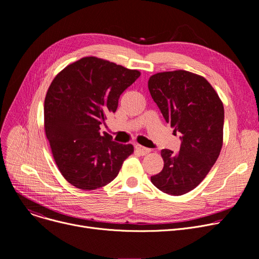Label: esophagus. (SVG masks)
Segmentation results:
<instances>
[{
  "instance_id": "1",
  "label": "esophagus",
  "mask_w": 259,
  "mask_h": 259,
  "mask_svg": "<svg viewBox=\"0 0 259 259\" xmlns=\"http://www.w3.org/2000/svg\"><path fill=\"white\" fill-rule=\"evenodd\" d=\"M135 151H137L141 155H146V154H148L149 152H150L151 150H150V149H148V148H145V147L141 146V145H137V146H135Z\"/></svg>"
}]
</instances>
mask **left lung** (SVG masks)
Returning a JSON list of instances; mask_svg holds the SVG:
<instances>
[{"instance_id": "left-lung-1", "label": "left lung", "mask_w": 259, "mask_h": 259, "mask_svg": "<svg viewBox=\"0 0 259 259\" xmlns=\"http://www.w3.org/2000/svg\"><path fill=\"white\" fill-rule=\"evenodd\" d=\"M148 88L173 132L182 135L178 153L161 150L164 168L151 176V183L169 195L186 194L203 181L220 156L223 102L205 77L186 70L153 74Z\"/></svg>"}]
</instances>
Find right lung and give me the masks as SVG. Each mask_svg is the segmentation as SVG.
Wrapping results in <instances>:
<instances>
[{
  "mask_svg": "<svg viewBox=\"0 0 259 259\" xmlns=\"http://www.w3.org/2000/svg\"><path fill=\"white\" fill-rule=\"evenodd\" d=\"M141 75L139 70L95 57L65 67L50 84L44 103V128L64 179L80 190L111 183L133 153L131 144L100 132L116 111L119 95Z\"/></svg>",
  "mask_w": 259,
  "mask_h": 259,
  "instance_id": "obj_1",
  "label": "right lung"
}]
</instances>
